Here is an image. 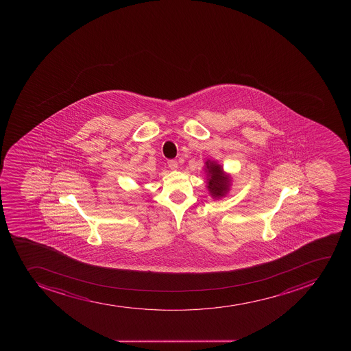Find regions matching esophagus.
I'll use <instances>...</instances> for the list:
<instances>
[{
  "label": "esophagus",
  "mask_w": 351,
  "mask_h": 351,
  "mask_svg": "<svg viewBox=\"0 0 351 351\" xmlns=\"http://www.w3.org/2000/svg\"><path fill=\"white\" fill-rule=\"evenodd\" d=\"M168 167H169L171 170H176L178 168V161H175V160H169V161H168Z\"/></svg>",
  "instance_id": "1"
}]
</instances>
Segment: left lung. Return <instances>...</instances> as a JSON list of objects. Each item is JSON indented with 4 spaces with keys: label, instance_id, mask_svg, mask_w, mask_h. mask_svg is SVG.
<instances>
[{
    "label": "left lung",
    "instance_id": "1",
    "mask_svg": "<svg viewBox=\"0 0 351 351\" xmlns=\"http://www.w3.org/2000/svg\"><path fill=\"white\" fill-rule=\"evenodd\" d=\"M206 173H207V188L213 198L219 199L226 197L229 192L231 178L226 175L222 166L216 161H206Z\"/></svg>",
    "mask_w": 351,
    "mask_h": 351
}]
</instances>
